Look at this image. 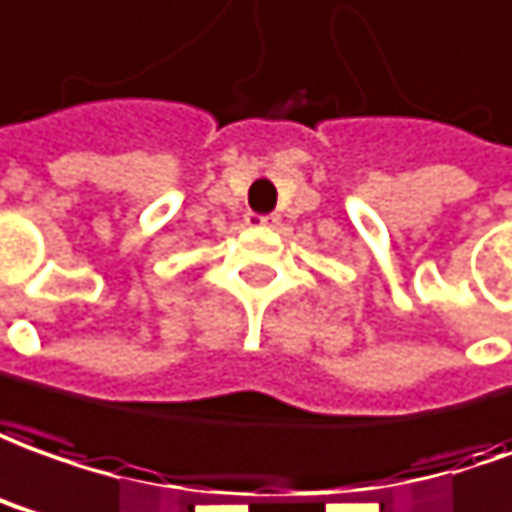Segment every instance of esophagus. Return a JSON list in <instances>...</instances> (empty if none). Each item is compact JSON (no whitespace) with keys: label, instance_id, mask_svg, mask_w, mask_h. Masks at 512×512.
Returning <instances> with one entry per match:
<instances>
[{"label":"esophagus","instance_id":"1","mask_svg":"<svg viewBox=\"0 0 512 512\" xmlns=\"http://www.w3.org/2000/svg\"><path fill=\"white\" fill-rule=\"evenodd\" d=\"M250 228H264V231H273L278 228V214H248L245 217Z\"/></svg>","mask_w":512,"mask_h":512}]
</instances>
